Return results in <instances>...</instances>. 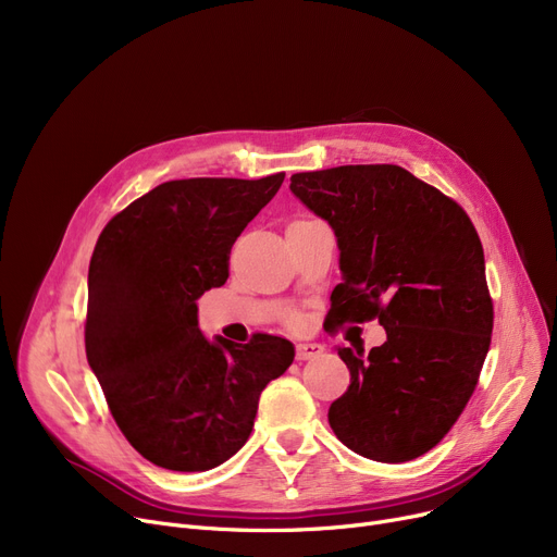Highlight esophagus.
<instances>
[{"label": "esophagus", "mask_w": 557, "mask_h": 557, "mask_svg": "<svg viewBox=\"0 0 557 557\" xmlns=\"http://www.w3.org/2000/svg\"><path fill=\"white\" fill-rule=\"evenodd\" d=\"M320 352H323V345H320V343H298V345H296V357H298V361L313 359V357H318Z\"/></svg>", "instance_id": "esophagus-1"}]
</instances>
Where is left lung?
<instances>
[{
    "mask_svg": "<svg viewBox=\"0 0 557 557\" xmlns=\"http://www.w3.org/2000/svg\"><path fill=\"white\" fill-rule=\"evenodd\" d=\"M290 191L336 234L343 277L330 323L379 318L386 330L368 357L336 347L349 386L330 426L363 458L413 460L454 426L490 349L479 234L458 202L395 164L294 173Z\"/></svg>",
    "mask_w": 557,
    "mask_h": 557,
    "instance_id": "left-lung-1",
    "label": "left lung"
}]
</instances>
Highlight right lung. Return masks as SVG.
<instances>
[{"label":"right lung","mask_w":557,"mask_h":557,"mask_svg":"<svg viewBox=\"0 0 557 557\" xmlns=\"http://www.w3.org/2000/svg\"><path fill=\"white\" fill-rule=\"evenodd\" d=\"M284 183H162L101 232L87 273L85 352L126 441L171 472H208L252 431L261 391L294 363L290 341L248 345L198 327L196 300L227 280L230 248Z\"/></svg>","instance_id":"add662e5"}]
</instances>
